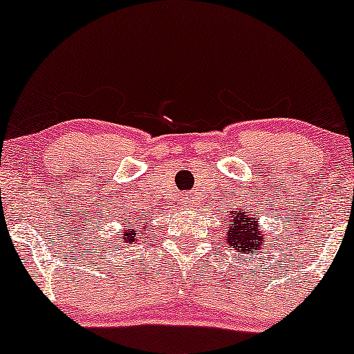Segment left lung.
<instances>
[{"mask_svg":"<svg viewBox=\"0 0 354 354\" xmlns=\"http://www.w3.org/2000/svg\"><path fill=\"white\" fill-rule=\"evenodd\" d=\"M227 243L240 254H257L266 245L267 234L259 225V216L248 212H232V220L227 225Z\"/></svg>","mask_w":354,"mask_h":354,"instance_id":"1","label":"left lung"}]
</instances>
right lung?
I'll return each instance as SVG.
<instances>
[{
	"instance_id": "add662e5",
	"label": "right lung",
	"mask_w": 354,
	"mask_h": 354,
	"mask_svg": "<svg viewBox=\"0 0 354 354\" xmlns=\"http://www.w3.org/2000/svg\"><path fill=\"white\" fill-rule=\"evenodd\" d=\"M145 223H146V221H145ZM145 223H142V225H139L138 228H134V227H129V228H127V230H122V236H120V239L124 240V243H126V245H129V243L136 242V240L142 239V235H145L146 232H147V227H146ZM139 233H141L142 235L139 236Z\"/></svg>"
}]
</instances>
